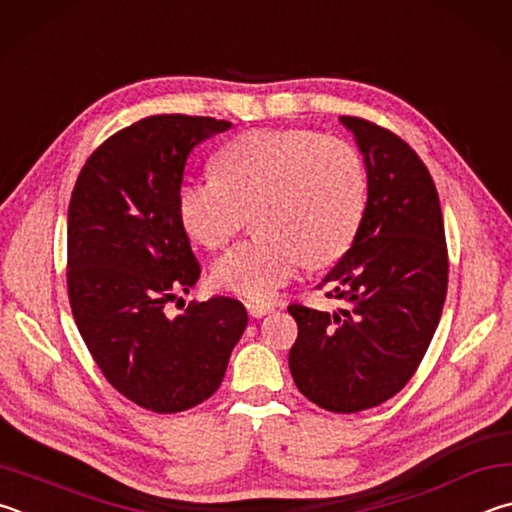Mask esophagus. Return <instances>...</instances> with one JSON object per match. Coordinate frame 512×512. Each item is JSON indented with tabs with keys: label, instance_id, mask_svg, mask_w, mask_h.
I'll use <instances>...</instances> for the list:
<instances>
[{
	"label": "esophagus",
	"instance_id": "esophagus-1",
	"mask_svg": "<svg viewBox=\"0 0 512 512\" xmlns=\"http://www.w3.org/2000/svg\"><path fill=\"white\" fill-rule=\"evenodd\" d=\"M245 306H247V312H249V315H251V317H256V319H258V317L270 315V312L274 310L272 303H263V301H247Z\"/></svg>",
	"mask_w": 512,
	"mask_h": 512
}]
</instances>
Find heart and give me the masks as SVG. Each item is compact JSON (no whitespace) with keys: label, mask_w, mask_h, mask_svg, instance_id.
<instances>
[{"label":"heart","mask_w":512,"mask_h":512,"mask_svg":"<svg viewBox=\"0 0 512 512\" xmlns=\"http://www.w3.org/2000/svg\"><path fill=\"white\" fill-rule=\"evenodd\" d=\"M366 170L353 146L310 130H251L215 155V175L179 186L184 229L218 249L245 227L258 231L213 263L211 279L251 301H270L303 265L335 263L360 227Z\"/></svg>","instance_id":"1"}]
</instances>
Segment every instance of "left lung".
Wrapping results in <instances>:
<instances>
[{"label": "left lung", "instance_id": "8db88e82", "mask_svg": "<svg viewBox=\"0 0 512 512\" xmlns=\"http://www.w3.org/2000/svg\"><path fill=\"white\" fill-rule=\"evenodd\" d=\"M355 134L369 200L346 251L319 288L337 312L292 303L294 384L310 402L355 414L396 396L423 362L447 294V242L436 184L416 150L382 125L342 116Z\"/></svg>", "mask_w": 512, "mask_h": 512}]
</instances>
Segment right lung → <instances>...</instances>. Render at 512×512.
I'll return each instance as SVG.
<instances>
[{
  "mask_svg": "<svg viewBox=\"0 0 512 512\" xmlns=\"http://www.w3.org/2000/svg\"><path fill=\"white\" fill-rule=\"evenodd\" d=\"M229 121L157 114L114 132L89 159L67 213V292L76 326L112 387L155 414L209 400L247 328L240 301L166 303L200 279L177 193L191 150Z\"/></svg>",
  "mask_w": 512,
  "mask_h": 512,
  "instance_id": "obj_1",
  "label": "right lung"
}]
</instances>
